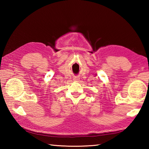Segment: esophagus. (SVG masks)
<instances>
[{
  "mask_svg": "<svg viewBox=\"0 0 149 149\" xmlns=\"http://www.w3.org/2000/svg\"><path fill=\"white\" fill-rule=\"evenodd\" d=\"M74 80L75 81H77L79 80V77H74Z\"/></svg>",
  "mask_w": 149,
  "mask_h": 149,
  "instance_id": "esophagus-1",
  "label": "esophagus"
}]
</instances>
